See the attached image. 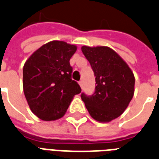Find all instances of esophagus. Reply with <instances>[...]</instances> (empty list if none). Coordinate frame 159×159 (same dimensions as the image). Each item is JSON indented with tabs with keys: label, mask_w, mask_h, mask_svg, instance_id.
<instances>
[{
	"label": "esophagus",
	"mask_w": 159,
	"mask_h": 159,
	"mask_svg": "<svg viewBox=\"0 0 159 159\" xmlns=\"http://www.w3.org/2000/svg\"><path fill=\"white\" fill-rule=\"evenodd\" d=\"M78 83H79V85L81 86V88H82V81H79V82H78Z\"/></svg>",
	"instance_id": "34e87169"
}]
</instances>
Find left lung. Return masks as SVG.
<instances>
[{
    "label": "left lung",
    "mask_w": 159,
    "mask_h": 159,
    "mask_svg": "<svg viewBox=\"0 0 159 159\" xmlns=\"http://www.w3.org/2000/svg\"><path fill=\"white\" fill-rule=\"evenodd\" d=\"M95 76L93 95L81 94L93 118L107 123L117 118L128 107L134 93L135 79L128 64L107 47H82Z\"/></svg>",
    "instance_id": "obj_1"
}]
</instances>
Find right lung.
Here are the masks:
<instances>
[{
    "label": "right lung",
    "mask_w": 159,
    "mask_h": 159,
    "mask_svg": "<svg viewBox=\"0 0 159 159\" xmlns=\"http://www.w3.org/2000/svg\"><path fill=\"white\" fill-rule=\"evenodd\" d=\"M77 47L53 41L43 45L23 67V91L31 112L44 121L63 117L81 88L71 79L69 61Z\"/></svg>",
    "instance_id": "add662e5"
}]
</instances>
